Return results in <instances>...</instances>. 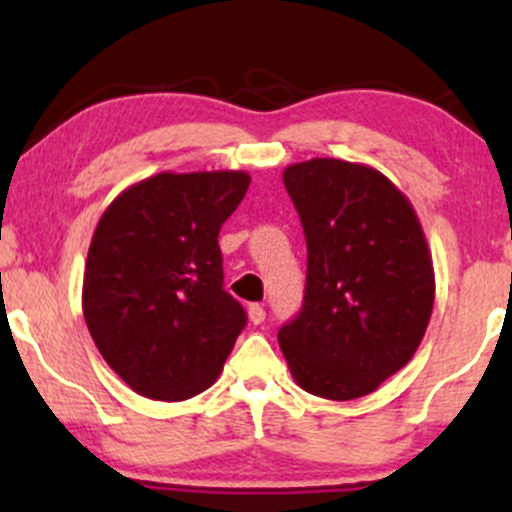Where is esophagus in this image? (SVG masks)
I'll list each match as a JSON object with an SVG mask.
<instances>
[{
  "label": "esophagus",
  "instance_id": "obj_1",
  "mask_svg": "<svg viewBox=\"0 0 512 512\" xmlns=\"http://www.w3.org/2000/svg\"><path fill=\"white\" fill-rule=\"evenodd\" d=\"M248 317H250L252 325H262L264 317H267V313H264V308H262L260 303H252L250 308H248Z\"/></svg>",
  "mask_w": 512,
  "mask_h": 512
}]
</instances>
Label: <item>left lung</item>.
Returning a JSON list of instances; mask_svg holds the SVG:
<instances>
[{
    "mask_svg": "<svg viewBox=\"0 0 512 512\" xmlns=\"http://www.w3.org/2000/svg\"><path fill=\"white\" fill-rule=\"evenodd\" d=\"M308 274L301 313L279 330L293 380L325 399L370 395L419 349L436 279L409 199L375 168L313 158L284 170Z\"/></svg>",
    "mask_w": 512,
    "mask_h": 512,
    "instance_id": "obj_1",
    "label": "left lung"
}]
</instances>
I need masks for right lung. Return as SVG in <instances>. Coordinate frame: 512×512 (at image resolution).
<instances>
[{"label":"right lung","instance_id":"obj_1","mask_svg":"<svg viewBox=\"0 0 512 512\" xmlns=\"http://www.w3.org/2000/svg\"><path fill=\"white\" fill-rule=\"evenodd\" d=\"M243 170L158 173L103 211L84 274V317L110 368L142 397L214 385L248 315L223 289L219 231L248 192Z\"/></svg>","mask_w":512,"mask_h":512}]
</instances>
